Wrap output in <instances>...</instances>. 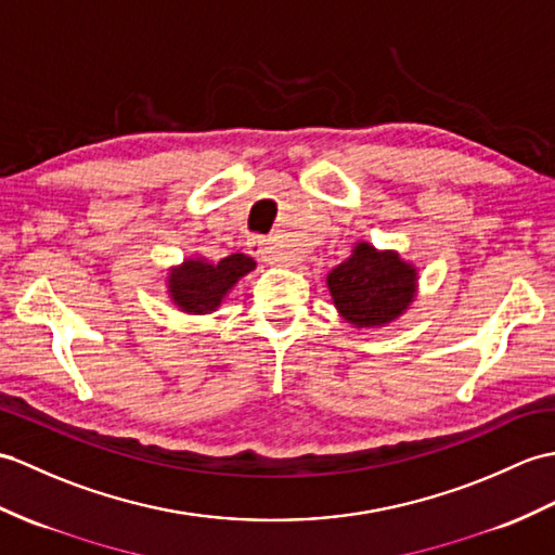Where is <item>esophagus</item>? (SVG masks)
<instances>
[{
	"label": "esophagus",
	"instance_id": "esophagus-1",
	"mask_svg": "<svg viewBox=\"0 0 555 555\" xmlns=\"http://www.w3.org/2000/svg\"><path fill=\"white\" fill-rule=\"evenodd\" d=\"M248 253H250L253 257H257V260L269 262V264L279 262V257H276V253H274L272 241L264 238V236H253V238H248Z\"/></svg>",
	"mask_w": 555,
	"mask_h": 555
}]
</instances>
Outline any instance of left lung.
<instances>
[{"label": "left lung", "mask_w": 555, "mask_h": 555, "mask_svg": "<svg viewBox=\"0 0 555 555\" xmlns=\"http://www.w3.org/2000/svg\"><path fill=\"white\" fill-rule=\"evenodd\" d=\"M338 314L354 328H383L402 317L418 293V269L397 250L357 241L352 253L326 274Z\"/></svg>", "instance_id": "8db88e82"}]
</instances>
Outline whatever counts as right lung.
Masks as SVG:
<instances>
[{
    "label": "right lung",
    "mask_w": 555,
    "mask_h": 555,
    "mask_svg": "<svg viewBox=\"0 0 555 555\" xmlns=\"http://www.w3.org/2000/svg\"><path fill=\"white\" fill-rule=\"evenodd\" d=\"M255 267L253 257L243 253L222 257L219 262H210L203 255H189L182 264L167 269V298L184 314H212L222 307L236 283L250 274Z\"/></svg>",
    "instance_id": "obj_1"
}]
</instances>
